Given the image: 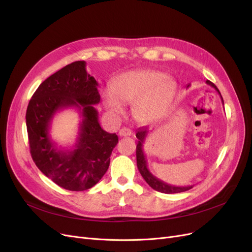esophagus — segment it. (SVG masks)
I'll list each match as a JSON object with an SVG mask.
<instances>
[{
	"mask_svg": "<svg viewBox=\"0 0 252 252\" xmlns=\"http://www.w3.org/2000/svg\"><path fill=\"white\" fill-rule=\"evenodd\" d=\"M131 134V130L129 128H122V129H120V131H119V135L120 136H129Z\"/></svg>",
	"mask_w": 252,
	"mask_h": 252,
	"instance_id": "obj_1",
	"label": "esophagus"
}]
</instances>
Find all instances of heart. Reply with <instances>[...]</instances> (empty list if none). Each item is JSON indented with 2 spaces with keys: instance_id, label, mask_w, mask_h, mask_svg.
Segmentation results:
<instances>
[{
  "instance_id": "b5f03b06",
  "label": "heart",
  "mask_w": 252,
  "mask_h": 252,
  "mask_svg": "<svg viewBox=\"0 0 252 252\" xmlns=\"http://www.w3.org/2000/svg\"><path fill=\"white\" fill-rule=\"evenodd\" d=\"M110 90L102 95L106 109L119 116L124 112L122 103H133V117L146 123L164 111L174 94L175 82L162 71L140 69L119 74L111 82Z\"/></svg>"
}]
</instances>
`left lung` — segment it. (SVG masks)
Wrapping results in <instances>:
<instances>
[{"label": "left lung", "instance_id": "8db88e82", "mask_svg": "<svg viewBox=\"0 0 252 252\" xmlns=\"http://www.w3.org/2000/svg\"><path fill=\"white\" fill-rule=\"evenodd\" d=\"M210 85L212 88H215L220 96V100H222V103L224 105V101H223V97L220 95L219 89L217 88V86L215 84L211 83L210 81L206 82ZM189 87V85H187V88ZM148 134V127H142L139 128L138 130H136L135 136L138 138V144H136V165H138V169L141 173V175L143 177V179L146 181L147 184L152 188L157 190L158 192H163V193H179V192H184L187 191V190L191 189L193 187V185H190V186H173L170 184H167L164 181L158 179L157 177H155L154 174H152L149 169H148V165H147V158L146 155H145V152L143 150V146H144V143L146 141V136Z\"/></svg>", "mask_w": 252, "mask_h": 252}]
</instances>
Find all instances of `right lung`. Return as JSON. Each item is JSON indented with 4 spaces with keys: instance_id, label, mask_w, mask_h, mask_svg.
<instances>
[{
    "instance_id": "obj_1",
    "label": "right lung",
    "mask_w": 252,
    "mask_h": 252,
    "mask_svg": "<svg viewBox=\"0 0 252 252\" xmlns=\"http://www.w3.org/2000/svg\"><path fill=\"white\" fill-rule=\"evenodd\" d=\"M97 85L87 73L85 61H77L45 80L26 111L33 162L52 182L71 191L87 190L102 179L119 142L116 133L105 131L98 123V112L94 106L101 100ZM67 108H75L82 118L77 141L70 150L59 148L49 132L56 112Z\"/></svg>"
}]
</instances>
